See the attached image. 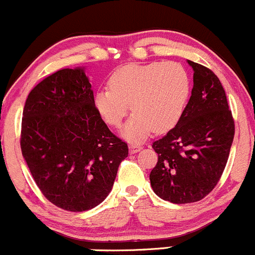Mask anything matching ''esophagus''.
I'll list each match as a JSON object with an SVG mask.
<instances>
[{
    "instance_id": "obj_1",
    "label": "esophagus",
    "mask_w": 255,
    "mask_h": 255,
    "mask_svg": "<svg viewBox=\"0 0 255 255\" xmlns=\"http://www.w3.org/2000/svg\"><path fill=\"white\" fill-rule=\"evenodd\" d=\"M128 148H130V152L131 153H137V152H139V150L142 149V147L139 146L138 143H131Z\"/></svg>"
}]
</instances>
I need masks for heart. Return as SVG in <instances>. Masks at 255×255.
Instances as JSON below:
<instances>
[{
  "label": "heart",
  "instance_id": "heart-1",
  "mask_svg": "<svg viewBox=\"0 0 255 255\" xmlns=\"http://www.w3.org/2000/svg\"><path fill=\"white\" fill-rule=\"evenodd\" d=\"M109 86L96 94L95 105L107 124L118 128L128 109L135 113L124 136L142 139L153 131L165 132L181 119L191 92L190 74L176 62L127 64L111 75Z\"/></svg>",
  "mask_w": 255,
  "mask_h": 255
}]
</instances>
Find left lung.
<instances>
[{"mask_svg": "<svg viewBox=\"0 0 255 255\" xmlns=\"http://www.w3.org/2000/svg\"><path fill=\"white\" fill-rule=\"evenodd\" d=\"M193 68V89L181 119L153 142L158 161L149 174L157 196L175 204L203 199L218 185L235 136L225 90L209 68Z\"/></svg>", "mask_w": 255, "mask_h": 255, "instance_id": "obj_1", "label": "left lung"}]
</instances>
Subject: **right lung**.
I'll list each match as a JSON object with an SVG mask.
<instances>
[{"label":"right lung","mask_w":255,"mask_h":255,"mask_svg":"<svg viewBox=\"0 0 255 255\" xmlns=\"http://www.w3.org/2000/svg\"><path fill=\"white\" fill-rule=\"evenodd\" d=\"M20 147L37 187L52 204L85 212L111 192L128 154L95 106L84 69H61L30 91Z\"/></svg>","instance_id":"1"}]
</instances>
